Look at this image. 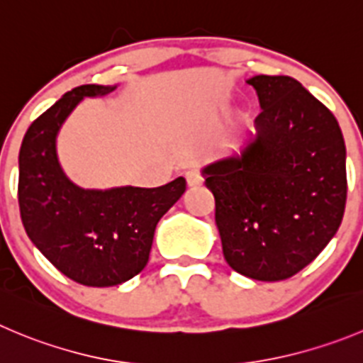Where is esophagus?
I'll return each instance as SVG.
<instances>
[{
  "label": "esophagus",
  "mask_w": 363,
  "mask_h": 363,
  "mask_svg": "<svg viewBox=\"0 0 363 363\" xmlns=\"http://www.w3.org/2000/svg\"><path fill=\"white\" fill-rule=\"evenodd\" d=\"M186 182H188V188H199L202 186V177L197 170H189L186 174Z\"/></svg>",
  "instance_id": "esophagus-1"
}]
</instances>
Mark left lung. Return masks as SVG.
<instances>
[{"instance_id":"obj_1","label":"left lung","mask_w":363,"mask_h":363,"mask_svg":"<svg viewBox=\"0 0 363 363\" xmlns=\"http://www.w3.org/2000/svg\"><path fill=\"white\" fill-rule=\"evenodd\" d=\"M262 113L240 154L202 168L223 258L258 281L289 279L338 231L347 197L337 118L292 77L247 80Z\"/></svg>"}]
</instances>
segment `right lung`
<instances>
[{
	"label": "right lung",
	"instance_id": "add662e5",
	"mask_svg": "<svg viewBox=\"0 0 363 363\" xmlns=\"http://www.w3.org/2000/svg\"><path fill=\"white\" fill-rule=\"evenodd\" d=\"M116 86L86 84L67 91L28 127L19 150L18 199L33 245L64 276L86 286H114L148 263L155 225L186 191L184 177L159 188L84 189L57 157V134L86 96Z\"/></svg>",
	"mask_w": 363,
	"mask_h": 363
}]
</instances>
